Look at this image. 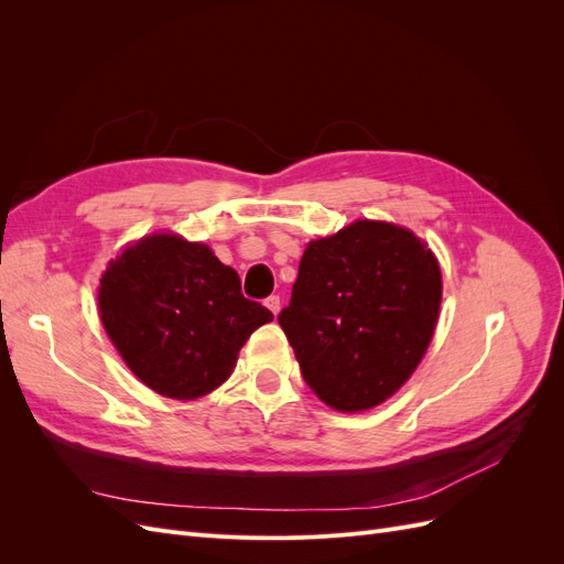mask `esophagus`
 I'll list each match as a JSON object with an SVG mask.
<instances>
[{"instance_id": "1", "label": "esophagus", "mask_w": 564, "mask_h": 564, "mask_svg": "<svg viewBox=\"0 0 564 564\" xmlns=\"http://www.w3.org/2000/svg\"><path fill=\"white\" fill-rule=\"evenodd\" d=\"M265 305H268V311H270L272 315H278V313H280V296H278V294L268 296V299H265Z\"/></svg>"}]
</instances>
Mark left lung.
I'll return each mask as SVG.
<instances>
[{
    "mask_svg": "<svg viewBox=\"0 0 564 564\" xmlns=\"http://www.w3.org/2000/svg\"><path fill=\"white\" fill-rule=\"evenodd\" d=\"M440 299V265L414 232L357 220L308 245L278 322L317 398L362 412L412 377Z\"/></svg>",
    "mask_w": 564,
    "mask_h": 564,
    "instance_id": "obj_1",
    "label": "left lung"
}]
</instances>
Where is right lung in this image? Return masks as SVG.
<instances>
[{
    "label": "right lung",
    "mask_w": 564,
    "mask_h": 564,
    "mask_svg": "<svg viewBox=\"0 0 564 564\" xmlns=\"http://www.w3.org/2000/svg\"><path fill=\"white\" fill-rule=\"evenodd\" d=\"M98 311L129 369L160 395L195 400L224 383L247 338L272 319L207 245L152 235L110 263Z\"/></svg>",
    "instance_id": "right-lung-1"
}]
</instances>
